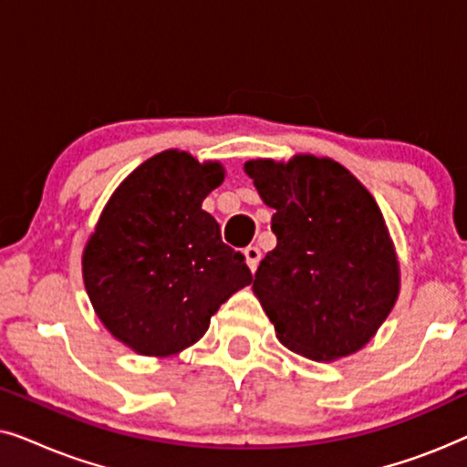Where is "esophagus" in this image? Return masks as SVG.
I'll list each match as a JSON object with an SVG mask.
<instances>
[{
    "label": "esophagus",
    "mask_w": 467,
    "mask_h": 467,
    "mask_svg": "<svg viewBox=\"0 0 467 467\" xmlns=\"http://www.w3.org/2000/svg\"><path fill=\"white\" fill-rule=\"evenodd\" d=\"M244 257H246V265L251 267V272L257 270L259 261H261V251L257 246H246L244 248Z\"/></svg>",
    "instance_id": "34e87169"
}]
</instances>
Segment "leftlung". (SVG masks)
<instances>
[{
  "label": "left lung",
  "instance_id": "obj_1",
  "mask_svg": "<svg viewBox=\"0 0 467 467\" xmlns=\"http://www.w3.org/2000/svg\"><path fill=\"white\" fill-rule=\"evenodd\" d=\"M244 171L276 210V248L253 280L276 337L315 361L357 353L400 293V264L379 203L327 157L254 159Z\"/></svg>",
  "mask_w": 467,
  "mask_h": 467
}]
</instances>
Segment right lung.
Wrapping results in <instances>:
<instances>
[{
  "instance_id": "add662e5",
  "label": "right lung",
  "mask_w": 467,
  "mask_h": 467,
  "mask_svg": "<svg viewBox=\"0 0 467 467\" xmlns=\"http://www.w3.org/2000/svg\"><path fill=\"white\" fill-rule=\"evenodd\" d=\"M225 170L163 150L108 200L82 253V278L99 321L140 355L168 357L195 344L210 317L251 285L244 254L221 240L202 210Z\"/></svg>"
}]
</instances>
